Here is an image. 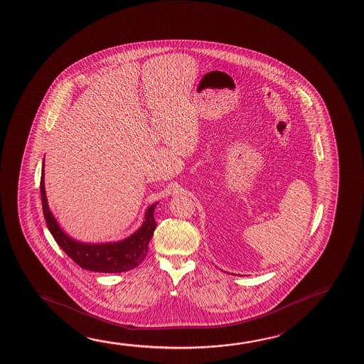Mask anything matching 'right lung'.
Wrapping results in <instances>:
<instances>
[{
  "mask_svg": "<svg viewBox=\"0 0 364 364\" xmlns=\"http://www.w3.org/2000/svg\"><path fill=\"white\" fill-rule=\"evenodd\" d=\"M40 193H41V204L44 213L45 222L56 243L63 251L67 253L74 262L82 269H90L95 272H106V274H117L123 271H129L140 264L149 252V242L151 241L154 230L156 228V222L154 218V212L156 203L146 210L145 222L140 230L134 235L116 243L106 245H87L74 241L68 237L53 217L48 200L45 196L44 186V164L40 179Z\"/></svg>",
  "mask_w": 364,
  "mask_h": 364,
  "instance_id": "obj_1",
  "label": "right lung"
}]
</instances>
